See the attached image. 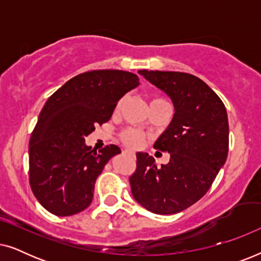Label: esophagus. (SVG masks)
Wrapping results in <instances>:
<instances>
[{
  "label": "esophagus",
  "instance_id": "1",
  "mask_svg": "<svg viewBox=\"0 0 261 261\" xmlns=\"http://www.w3.org/2000/svg\"><path fill=\"white\" fill-rule=\"evenodd\" d=\"M123 153H129V154L134 155V152H132V151H127V149H126V151H123Z\"/></svg>",
  "mask_w": 261,
  "mask_h": 261
}]
</instances>
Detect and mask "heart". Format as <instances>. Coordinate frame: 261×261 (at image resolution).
<instances>
[{
    "label": "heart",
    "mask_w": 261,
    "mask_h": 261,
    "mask_svg": "<svg viewBox=\"0 0 261 261\" xmlns=\"http://www.w3.org/2000/svg\"><path fill=\"white\" fill-rule=\"evenodd\" d=\"M164 101H166V99H164L163 97H158V96H154V97L151 98V105ZM119 106H117V108H119ZM121 139H122L124 145L132 148H137L139 146H141L142 142H144V135H142L139 130L133 129V128L124 130L122 135H121Z\"/></svg>",
    "instance_id": "obj_1"
}]
</instances>
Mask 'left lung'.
<instances>
[{
  "label": "left lung",
  "instance_id": "1",
  "mask_svg": "<svg viewBox=\"0 0 261 261\" xmlns=\"http://www.w3.org/2000/svg\"><path fill=\"white\" fill-rule=\"evenodd\" d=\"M172 99L174 115L154 148L170 153L162 167L147 153H137L129 177L135 201L149 212L171 215L189 208L212 187L229 149L226 107L202 80L172 71H139Z\"/></svg>",
  "mask_w": 261,
  "mask_h": 261
}]
</instances>
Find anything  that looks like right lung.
Wrapping results in <instances>:
<instances>
[{
	"label": "right lung",
	"mask_w": 261,
	"mask_h": 261,
	"mask_svg": "<svg viewBox=\"0 0 261 261\" xmlns=\"http://www.w3.org/2000/svg\"><path fill=\"white\" fill-rule=\"evenodd\" d=\"M139 84L135 73L95 70L78 74L49 96L32 132L30 185L53 215L71 216L92 202L95 183L116 145L95 152L85 137L108 122L119 99Z\"/></svg>",
	"instance_id": "add662e5"
}]
</instances>
